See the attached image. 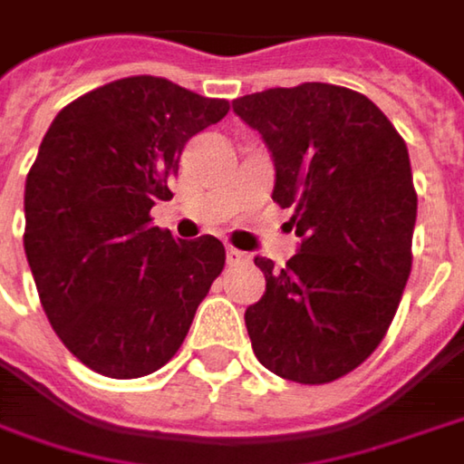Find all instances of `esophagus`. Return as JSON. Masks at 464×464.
I'll return each mask as SVG.
<instances>
[{
	"label": "esophagus",
	"mask_w": 464,
	"mask_h": 464,
	"mask_svg": "<svg viewBox=\"0 0 464 464\" xmlns=\"http://www.w3.org/2000/svg\"><path fill=\"white\" fill-rule=\"evenodd\" d=\"M249 255H246V252H238V249H233V246H228V249H226V262H228V265H244V262H249Z\"/></svg>",
	"instance_id": "esophagus-1"
}]
</instances>
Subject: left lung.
Instances as JSON below:
<instances>
[{
    "label": "left lung",
    "instance_id": "1",
    "mask_svg": "<svg viewBox=\"0 0 464 464\" xmlns=\"http://www.w3.org/2000/svg\"><path fill=\"white\" fill-rule=\"evenodd\" d=\"M276 165L273 202L302 238L284 270L257 257L265 294L246 307L257 360L296 383L362 365L394 320L412 267L418 194L404 139L343 86L302 83L238 96Z\"/></svg>",
    "mask_w": 464,
    "mask_h": 464
}]
</instances>
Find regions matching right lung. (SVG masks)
Here are the masks:
<instances>
[{"label":"right lung","mask_w":464,"mask_h":464,"mask_svg":"<svg viewBox=\"0 0 464 464\" xmlns=\"http://www.w3.org/2000/svg\"><path fill=\"white\" fill-rule=\"evenodd\" d=\"M228 115L154 75L121 78L57 112L25 178V257L54 334L94 372L141 378L186 339L226 265L215 236L151 226L186 141Z\"/></svg>","instance_id":"1"}]
</instances>
